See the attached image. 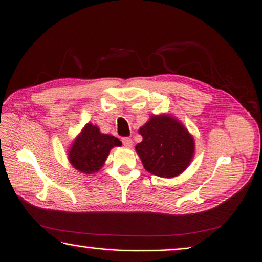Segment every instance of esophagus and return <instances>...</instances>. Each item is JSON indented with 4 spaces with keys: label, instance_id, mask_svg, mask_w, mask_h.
Returning <instances> with one entry per match:
<instances>
[{
    "label": "esophagus",
    "instance_id": "esophagus-1",
    "mask_svg": "<svg viewBox=\"0 0 262 262\" xmlns=\"http://www.w3.org/2000/svg\"><path fill=\"white\" fill-rule=\"evenodd\" d=\"M122 143H123V145L125 147H131L132 144H133V142H132V140L130 138H123L122 139Z\"/></svg>",
    "mask_w": 262,
    "mask_h": 262
}]
</instances>
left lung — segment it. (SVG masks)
I'll use <instances>...</instances> for the list:
<instances>
[{"instance_id": "obj_1", "label": "left lung", "mask_w": 262, "mask_h": 262, "mask_svg": "<svg viewBox=\"0 0 262 262\" xmlns=\"http://www.w3.org/2000/svg\"><path fill=\"white\" fill-rule=\"evenodd\" d=\"M143 137L136 150L144 168L155 176L173 178L184 172L194 155V139L170 114L150 116L139 129Z\"/></svg>"}]
</instances>
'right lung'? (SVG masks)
I'll list each match as a JSON object with an SVG mask.
<instances>
[{
  "label": "right lung",
  "instance_id": "right-lung-1",
  "mask_svg": "<svg viewBox=\"0 0 262 262\" xmlns=\"http://www.w3.org/2000/svg\"><path fill=\"white\" fill-rule=\"evenodd\" d=\"M119 139L101 133L97 125L86 123L68 150V160L82 173H95L104 166L110 149L121 146Z\"/></svg>",
  "mask_w": 262,
  "mask_h": 262
}]
</instances>
